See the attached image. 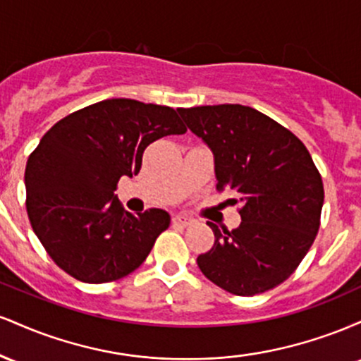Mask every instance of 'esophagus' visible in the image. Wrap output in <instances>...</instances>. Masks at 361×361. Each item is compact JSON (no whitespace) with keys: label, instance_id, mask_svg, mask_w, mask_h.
Here are the masks:
<instances>
[{"label":"esophagus","instance_id":"1","mask_svg":"<svg viewBox=\"0 0 361 361\" xmlns=\"http://www.w3.org/2000/svg\"><path fill=\"white\" fill-rule=\"evenodd\" d=\"M195 221L192 217H188V215H175V217H173V224H176V226H183V227H186V226H192Z\"/></svg>","mask_w":361,"mask_h":361}]
</instances>
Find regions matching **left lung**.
I'll return each instance as SVG.
<instances>
[{
    "instance_id": "obj_1",
    "label": "left lung",
    "mask_w": 361,
    "mask_h": 361,
    "mask_svg": "<svg viewBox=\"0 0 361 361\" xmlns=\"http://www.w3.org/2000/svg\"><path fill=\"white\" fill-rule=\"evenodd\" d=\"M215 157L219 192L234 193L243 222L219 231L197 258L202 273L226 292L252 297L297 270L321 226L324 186L307 147L279 122L244 105L178 109Z\"/></svg>"
}]
</instances>
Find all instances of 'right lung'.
Segmentation results:
<instances>
[{
  "mask_svg": "<svg viewBox=\"0 0 361 361\" xmlns=\"http://www.w3.org/2000/svg\"><path fill=\"white\" fill-rule=\"evenodd\" d=\"M171 106L110 98L73 111L49 128L25 168L27 214L54 263L86 283L137 270L169 227V214H130L114 192L140 171L146 147L185 134Z\"/></svg>",
  "mask_w": 361,
  "mask_h": 361,
  "instance_id": "right-lung-1",
  "label": "right lung"
}]
</instances>
